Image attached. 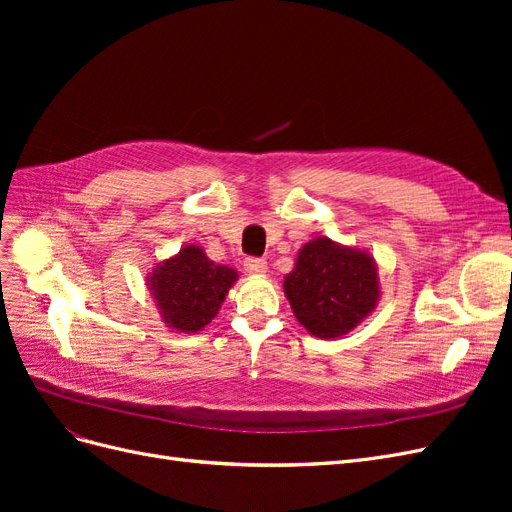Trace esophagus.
Instances as JSON below:
<instances>
[{
    "label": "esophagus",
    "instance_id": "34e87169",
    "mask_svg": "<svg viewBox=\"0 0 512 512\" xmlns=\"http://www.w3.org/2000/svg\"><path fill=\"white\" fill-rule=\"evenodd\" d=\"M243 269H245V273H247V275L256 277V275L267 273V262L262 260V258H245V262H243Z\"/></svg>",
    "mask_w": 512,
    "mask_h": 512
}]
</instances>
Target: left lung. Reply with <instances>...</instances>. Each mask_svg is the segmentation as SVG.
I'll list each match as a JSON object with an SVG mask.
<instances>
[{"mask_svg": "<svg viewBox=\"0 0 512 512\" xmlns=\"http://www.w3.org/2000/svg\"><path fill=\"white\" fill-rule=\"evenodd\" d=\"M294 316L320 339L348 335L380 301L378 265L361 247L316 237L305 243L284 277Z\"/></svg>", "mask_w": 512, "mask_h": 512, "instance_id": "8db88e82", "label": "left lung"}]
</instances>
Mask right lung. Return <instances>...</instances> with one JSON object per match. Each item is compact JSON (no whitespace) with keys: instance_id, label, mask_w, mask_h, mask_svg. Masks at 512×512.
Instances as JSON below:
<instances>
[{"instance_id":"1","label":"right lung","mask_w":512,"mask_h":512,"mask_svg":"<svg viewBox=\"0 0 512 512\" xmlns=\"http://www.w3.org/2000/svg\"><path fill=\"white\" fill-rule=\"evenodd\" d=\"M237 277L235 269L209 260L203 247L183 245L147 275V288L168 329L198 333L218 316Z\"/></svg>"}]
</instances>
